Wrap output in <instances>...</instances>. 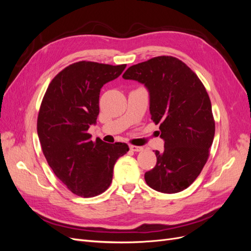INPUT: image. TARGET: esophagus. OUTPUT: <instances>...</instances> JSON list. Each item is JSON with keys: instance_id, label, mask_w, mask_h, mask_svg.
I'll list each match as a JSON object with an SVG mask.
<instances>
[{"instance_id": "1", "label": "esophagus", "mask_w": 251, "mask_h": 251, "mask_svg": "<svg viewBox=\"0 0 251 251\" xmlns=\"http://www.w3.org/2000/svg\"><path fill=\"white\" fill-rule=\"evenodd\" d=\"M130 150L133 151H142L143 148L142 147H137V146H130Z\"/></svg>"}]
</instances>
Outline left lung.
Instances as JSON below:
<instances>
[{"label":"left lung","mask_w":251,"mask_h":251,"mask_svg":"<svg viewBox=\"0 0 251 251\" xmlns=\"http://www.w3.org/2000/svg\"><path fill=\"white\" fill-rule=\"evenodd\" d=\"M123 77L147 88L151 118L160 124L164 151H155L156 166L144 174L147 184L164 194L183 191L199 176L214 140L215 121L206 90L184 63L173 56L131 66Z\"/></svg>","instance_id":"1"}]
</instances>
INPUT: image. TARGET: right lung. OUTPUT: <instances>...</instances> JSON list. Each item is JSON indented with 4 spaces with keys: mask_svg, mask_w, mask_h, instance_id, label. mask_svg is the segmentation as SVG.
Instances as JSON below:
<instances>
[{
    "mask_svg": "<svg viewBox=\"0 0 251 251\" xmlns=\"http://www.w3.org/2000/svg\"><path fill=\"white\" fill-rule=\"evenodd\" d=\"M126 65L78 62L52 79L37 117L43 153L56 177L77 195L94 197L107 189L126 143L95 142L88 134L100 114V89L116 79Z\"/></svg>",
    "mask_w": 251,
    "mask_h": 251,
    "instance_id": "add662e5",
    "label": "right lung"
}]
</instances>
